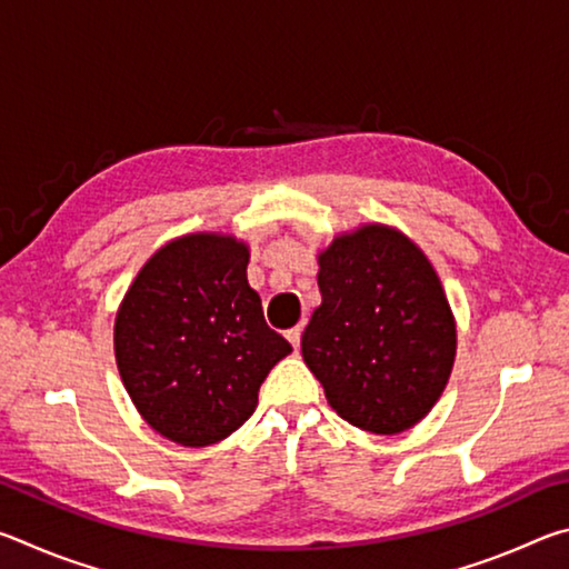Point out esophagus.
Segmentation results:
<instances>
[{
    "instance_id": "obj_1",
    "label": "esophagus",
    "mask_w": 569,
    "mask_h": 569,
    "mask_svg": "<svg viewBox=\"0 0 569 569\" xmlns=\"http://www.w3.org/2000/svg\"><path fill=\"white\" fill-rule=\"evenodd\" d=\"M301 326H293V329H288L286 331V339L288 341H291V346H293V349H298V346H301Z\"/></svg>"
}]
</instances>
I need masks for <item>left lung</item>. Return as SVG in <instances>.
<instances>
[{
    "mask_svg": "<svg viewBox=\"0 0 569 569\" xmlns=\"http://www.w3.org/2000/svg\"><path fill=\"white\" fill-rule=\"evenodd\" d=\"M321 306L303 361L331 409L371 435H401L435 409L457 356V321L423 250L363 223L319 253Z\"/></svg>",
    "mask_w": 569,
    "mask_h": 569,
    "instance_id": "1",
    "label": "left lung"
}]
</instances>
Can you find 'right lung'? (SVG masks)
Wrapping results in <instances>:
<instances>
[{"label":"right lung","mask_w":569,"mask_h":569,"mask_svg":"<svg viewBox=\"0 0 569 569\" xmlns=\"http://www.w3.org/2000/svg\"><path fill=\"white\" fill-rule=\"evenodd\" d=\"M250 248L188 233L158 248L114 316V361L134 409L180 447H210L243 427L268 371L291 353L248 286Z\"/></svg>","instance_id":"1"}]
</instances>
